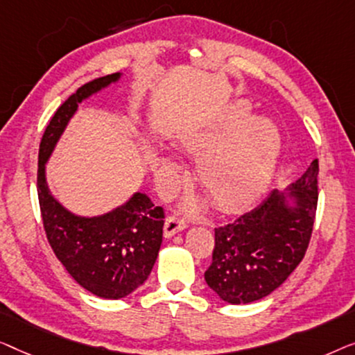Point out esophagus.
<instances>
[{"mask_svg": "<svg viewBox=\"0 0 355 355\" xmlns=\"http://www.w3.org/2000/svg\"><path fill=\"white\" fill-rule=\"evenodd\" d=\"M187 227V222L183 220L180 216H168L166 218V225H164V234H166L167 238L173 236V234L182 232V230Z\"/></svg>", "mask_w": 355, "mask_h": 355, "instance_id": "esophagus-1", "label": "esophagus"}]
</instances>
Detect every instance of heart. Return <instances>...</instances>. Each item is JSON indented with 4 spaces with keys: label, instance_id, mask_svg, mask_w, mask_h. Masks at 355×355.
I'll return each mask as SVG.
<instances>
[{
    "label": "heart",
    "instance_id": "heart-1",
    "mask_svg": "<svg viewBox=\"0 0 355 355\" xmlns=\"http://www.w3.org/2000/svg\"><path fill=\"white\" fill-rule=\"evenodd\" d=\"M248 103L238 101L209 128L187 135L182 148L198 164L199 182L212 201L223 209H238L261 196L270 180L279 151V135L270 121L246 119ZM168 168H175L166 161Z\"/></svg>",
    "mask_w": 355,
    "mask_h": 355
}]
</instances>
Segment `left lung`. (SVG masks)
I'll use <instances>...</instances> for the list:
<instances>
[{
	"mask_svg": "<svg viewBox=\"0 0 355 355\" xmlns=\"http://www.w3.org/2000/svg\"><path fill=\"white\" fill-rule=\"evenodd\" d=\"M318 159L289 187L272 191L252 211L216 228L209 288L230 304L266 297L291 275L306 256L318 202ZM288 196L297 198L293 208Z\"/></svg>",
	"mask_w": 355,
	"mask_h": 355,
	"instance_id": "8db88e82",
	"label": "left lung"
}]
</instances>
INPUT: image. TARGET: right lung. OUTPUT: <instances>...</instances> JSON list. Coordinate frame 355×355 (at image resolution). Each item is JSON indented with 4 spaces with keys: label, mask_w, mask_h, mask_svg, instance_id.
<instances>
[{
    "label": "right lung",
    "mask_w": 355,
    "mask_h": 355,
    "mask_svg": "<svg viewBox=\"0 0 355 355\" xmlns=\"http://www.w3.org/2000/svg\"><path fill=\"white\" fill-rule=\"evenodd\" d=\"M119 77L121 73L94 78L58 107L40 141L37 172L40 211L49 246L80 286L104 299L125 297L146 282L161 249L164 209L154 206L146 194L135 193L127 204L106 216L77 217L49 193L44 162L78 103Z\"/></svg>",
    "instance_id": "right-lung-1"
}]
</instances>
